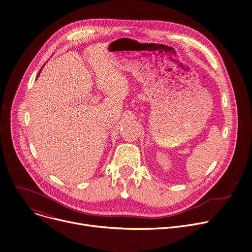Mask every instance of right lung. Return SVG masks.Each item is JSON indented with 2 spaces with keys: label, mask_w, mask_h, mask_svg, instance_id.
<instances>
[{
  "label": "right lung",
  "mask_w": 252,
  "mask_h": 252,
  "mask_svg": "<svg viewBox=\"0 0 252 252\" xmlns=\"http://www.w3.org/2000/svg\"><path fill=\"white\" fill-rule=\"evenodd\" d=\"M39 74H40V73H39ZM38 76H39V75H38Z\"/></svg>",
  "instance_id": "right-lung-1"
}]
</instances>
